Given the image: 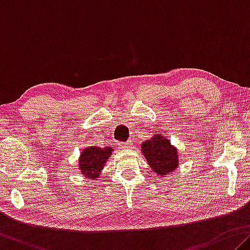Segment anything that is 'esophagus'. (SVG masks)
Here are the masks:
<instances>
[{"label":"esophagus","mask_w":250,"mask_h":250,"mask_svg":"<svg viewBox=\"0 0 250 250\" xmlns=\"http://www.w3.org/2000/svg\"><path fill=\"white\" fill-rule=\"evenodd\" d=\"M132 142L131 141H126L125 144H121L122 148H125V149H129V148H132Z\"/></svg>","instance_id":"34e87169"}]
</instances>
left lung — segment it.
I'll return each mask as SVG.
<instances>
[{
	"mask_svg": "<svg viewBox=\"0 0 250 250\" xmlns=\"http://www.w3.org/2000/svg\"><path fill=\"white\" fill-rule=\"evenodd\" d=\"M142 156L158 177H166L179 167V150L164 134L157 133L141 144Z\"/></svg>",
	"mask_w": 250,
	"mask_h": 250,
	"instance_id": "1",
	"label": "left lung"
}]
</instances>
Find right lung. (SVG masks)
<instances>
[{
	"instance_id": "right-lung-1",
	"label": "right lung",
	"mask_w": 250,
	"mask_h": 250,
	"mask_svg": "<svg viewBox=\"0 0 250 250\" xmlns=\"http://www.w3.org/2000/svg\"><path fill=\"white\" fill-rule=\"evenodd\" d=\"M112 151H114L112 146L102 148L98 146H90L83 149L78 160L81 175L90 180H96L101 175Z\"/></svg>"
}]
</instances>
